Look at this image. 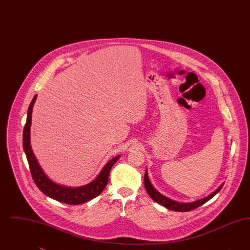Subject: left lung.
Returning <instances> with one entry per match:
<instances>
[{
	"instance_id": "8db88e82",
	"label": "left lung",
	"mask_w": 250,
	"mask_h": 250,
	"mask_svg": "<svg viewBox=\"0 0 250 250\" xmlns=\"http://www.w3.org/2000/svg\"><path fill=\"white\" fill-rule=\"evenodd\" d=\"M224 184H222L216 190H214L213 193H211L209 196L201 199V200H198V201H195V202H188V203H183V202H176V201H173L169 198H167L166 196L162 195L160 192L155 189V188L153 187V185L151 184L149 177H148V171L146 169L145 171V174H144V187H145V189L147 191L148 195L155 201V202H157L158 204L166 207L167 209H169L171 211H176V212H188L191 210H194L200 206H202V204H204L205 202H208L209 200H211L213 197H214L215 194H217L220 189L222 188Z\"/></svg>"
}]
</instances>
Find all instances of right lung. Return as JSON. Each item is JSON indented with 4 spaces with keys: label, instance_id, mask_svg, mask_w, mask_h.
I'll list each match as a JSON object with an SVG mask.
<instances>
[{
    "label": "right lung",
    "instance_id": "add662e5",
    "mask_svg": "<svg viewBox=\"0 0 250 250\" xmlns=\"http://www.w3.org/2000/svg\"><path fill=\"white\" fill-rule=\"evenodd\" d=\"M36 97L37 95L34 96L27 112V120H26V124L23 129V149L29 163L32 176L37 188L49 198L60 202L70 204V205H78V204L93 200L94 198L100 195L106 188L109 171L112 166L119 159L121 155H117L111 160H109L102 168L98 176L93 182L83 187H78V188L64 187L59 184H56L55 182L50 180L47 176V174L44 172L41 166L39 165L36 155L32 150L31 142H30L32 112H33V107L35 105Z\"/></svg>",
    "mask_w": 250,
    "mask_h": 250
}]
</instances>
